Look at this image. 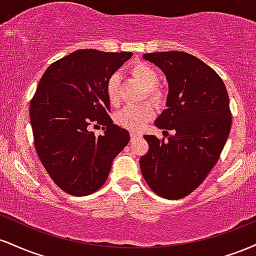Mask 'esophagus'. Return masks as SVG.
I'll return each mask as SVG.
<instances>
[{
    "label": "esophagus",
    "mask_w": 256,
    "mask_h": 256,
    "mask_svg": "<svg viewBox=\"0 0 256 256\" xmlns=\"http://www.w3.org/2000/svg\"><path fill=\"white\" fill-rule=\"evenodd\" d=\"M140 136V134H137V132H131V142H132V140H137V138Z\"/></svg>",
    "instance_id": "obj_1"
}]
</instances>
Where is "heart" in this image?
Here are the masks:
<instances>
[{
	"label": "heart",
	"instance_id": "heart-1",
	"mask_svg": "<svg viewBox=\"0 0 256 256\" xmlns=\"http://www.w3.org/2000/svg\"><path fill=\"white\" fill-rule=\"evenodd\" d=\"M131 73L134 77L143 84L146 89V96L154 102H158L162 98L160 90L158 89V74L156 70L150 64L146 62H137L131 67ZM119 82L120 77L118 73L112 74L106 85L107 98L112 104L119 102ZM154 116V108L150 104H130L120 110L116 114V122L122 128L131 131L140 130Z\"/></svg>",
	"mask_w": 256,
	"mask_h": 256
}]
</instances>
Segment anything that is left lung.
Here are the masks:
<instances>
[{"label": "left lung", "instance_id": "left-lung-1", "mask_svg": "<svg viewBox=\"0 0 256 256\" xmlns=\"http://www.w3.org/2000/svg\"><path fill=\"white\" fill-rule=\"evenodd\" d=\"M143 58L166 76V110L155 126L173 134L168 140L144 134L149 150L140 158V171L155 194L179 200L192 194L219 160L232 122L228 91L218 73L188 52H149Z\"/></svg>", "mask_w": 256, "mask_h": 256}]
</instances>
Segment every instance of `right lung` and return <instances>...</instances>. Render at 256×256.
Instances as JSON below:
<instances>
[{
	"label": "right lung",
	"instance_id": "1",
	"mask_svg": "<svg viewBox=\"0 0 256 256\" xmlns=\"http://www.w3.org/2000/svg\"><path fill=\"white\" fill-rule=\"evenodd\" d=\"M132 52L83 49L52 62L31 100L34 148L54 183L73 196H86L107 180L112 162L130 134L113 124L107 80ZM102 125L96 138L91 126Z\"/></svg>",
	"mask_w": 256,
	"mask_h": 256
}]
</instances>
